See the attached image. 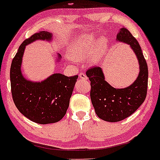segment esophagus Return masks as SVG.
Here are the masks:
<instances>
[{
	"instance_id": "34e87169",
	"label": "esophagus",
	"mask_w": 160,
	"mask_h": 160,
	"mask_svg": "<svg viewBox=\"0 0 160 160\" xmlns=\"http://www.w3.org/2000/svg\"><path fill=\"white\" fill-rule=\"evenodd\" d=\"M79 77H80L81 79H83V80H88L86 75L85 74H83V73H80V74H79Z\"/></svg>"
}]
</instances>
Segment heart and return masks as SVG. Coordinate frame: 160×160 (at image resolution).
Here are the masks:
<instances>
[{
  "mask_svg": "<svg viewBox=\"0 0 160 160\" xmlns=\"http://www.w3.org/2000/svg\"><path fill=\"white\" fill-rule=\"evenodd\" d=\"M106 40L102 38L98 41V49L91 57L93 63L98 62L102 56V50L105 47ZM96 47V40L93 36H85L78 38L74 47L69 52V56L74 60H84L95 52Z\"/></svg>",
  "mask_w": 160,
  "mask_h": 160,
  "instance_id": "obj_1",
  "label": "heart"
}]
</instances>
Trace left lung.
<instances>
[{
	"label": "left lung",
	"mask_w": 160,
	"mask_h": 160,
	"mask_svg": "<svg viewBox=\"0 0 160 160\" xmlns=\"http://www.w3.org/2000/svg\"><path fill=\"white\" fill-rule=\"evenodd\" d=\"M117 38L129 44L136 55L140 65L136 80L125 89H115L104 80L101 68H89L86 73L90 80V98L95 113L102 120L112 122L124 120L137 111L146 98L148 82V65L138 42L125 28Z\"/></svg>",
	"instance_id": "1"
}]
</instances>
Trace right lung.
I'll list each match as a JSON object with an SVG mask.
<instances>
[{"instance_id":"add662e5","label":"right lung","mask_w":160,"mask_h":160,"mask_svg":"<svg viewBox=\"0 0 160 160\" xmlns=\"http://www.w3.org/2000/svg\"><path fill=\"white\" fill-rule=\"evenodd\" d=\"M51 38L50 33L40 32L24 40L10 67L11 92L16 107L25 117L39 124L54 123L63 118L78 78V75L69 78L62 74L51 75L40 82L24 78L21 64L25 46L36 40H50Z\"/></svg>"}]
</instances>
